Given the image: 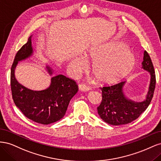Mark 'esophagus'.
<instances>
[{
	"mask_svg": "<svg viewBox=\"0 0 161 161\" xmlns=\"http://www.w3.org/2000/svg\"><path fill=\"white\" fill-rule=\"evenodd\" d=\"M79 89L80 91H82L83 92H86V91H88L91 89V87L87 86L86 85H84V84H80L79 85Z\"/></svg>",
	"mask_w": 161,
	"mask_h": 161,
	"instance_id": "1",
	"label": "esophagus"
}]
</instances>
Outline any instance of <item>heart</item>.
Instances as JSON below:
<instances>
[{
  "label": "heart",
  "mask_w": 161,
  "mask_h": 161,
  "mask_svg": "<svg viewBox=\"0 0 161 161\" xmlns=\"http://www.w3.org/2000/svg\"><path fill=\"white\" fill-rule=\"evenodd\" d=\"M86 61H92L91 71L97 80L110 83L124 76L131 69L135 63V57L129 48L119 42H108L92 45L87 48L84 58H72L69 68L75 72L84 70Z\"/></svg>",
  "instance_id": "b5f03b06"
}]
</instances>
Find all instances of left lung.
I'll return each instance as SVG.
<instances>
[{
	"label": "left lung",
	"mask_w": 161,
	"mask_h": 161,
	"mask_svg": "<svg viewBox=\"0 0 161 161\" xmlns=\"http://www.w3.org/2000/svg\"><path fill=\"white\" fill-rule=\"evenodd\" d=\"M142 69L150 75V82L146 99L135 102L125 97L123 87L125 81L114 85L100 87L102 101L97 108L100 118L105 122L114 125L127 124L137 119L147 109L153 99L156 85V76L151 58L147 51L144 52Z\"/></svg>",
	"instance_id": "obj_1"
}]
</instances>
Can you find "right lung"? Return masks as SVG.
Returning a JSON list of instances; mask_svg holds the SVG:
<instances>
[{"label":"right lung","instance_id":"obj_1","mask_svg":"<svg viewBox=\"0 0 161 161\" xmlns=\"http://www.w3.org/2000/svg\"><path fill=\"white\" fill-rule=\"evenodd\" d=\"M31 36L27 42L16 53L11 66V87L14 104L25 117L38 124L47 125L64 116L70 101L79 87L76 82L62 75L51 79L50 86L43 91H33L21 85L14 76V70L19 61L27 59L33 53ZM52 75V69L46 66Z\"/></svg>","mask_w":161,"mask_h":161}]
</instances>
